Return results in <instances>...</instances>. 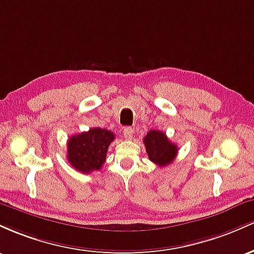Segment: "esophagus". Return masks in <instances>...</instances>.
Returning <instances> with one entry per match:
<instances>
[{"label": "esophagus", "instance_id": "obj_1", "mask_svg": "<svg viewBox=\"0 0 254 254\" xmlns=\"http://www.w3.org/2000/svg\"><path fill=\"white\" fill-rule=\"evenodd\" d=\"M133 133H134V130H133L132 127H125L124 128V135L126 139H132Z\"/></svg>", "mask_w": 254, "mask_h": 254}]
</instances>
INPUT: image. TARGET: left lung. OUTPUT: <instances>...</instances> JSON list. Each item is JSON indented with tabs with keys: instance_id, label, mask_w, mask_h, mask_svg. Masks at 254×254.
I'll return each instance as SVG.
<instances>
[{
	"instance_id": "obj_1",
	"label": "left lung",
	"mask_w": 254,
	"mask_h": 254,
	"mask_svg": "<svg viewBox=\"0 0 254 254\" xmlns=\"http://www.w3.org/2000/svg\"><path fill=\"white\" fill-rule=\"evenodd\" d=\"M144 145L149 159L158 167L169 165L178 155V146L161 130H150L144 136Z\"/></svg>"
}]
</instances>
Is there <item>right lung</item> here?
<instances>
[{"label":"right lung","instance_id":"1","mask_svg":"<svg viewBox=\"0 0 254 254\" xmlns=\"http://www.w3.org/2000/svg\"><path fill=\"white\" fill-rule=\"evenodd\" d=\"M115 139L112 130L91 128L68 139L67 159L75 170L89 174L104 164L109 145Z\"/></svg>","mask_w":254,"mask_h":254}]
</instances>
